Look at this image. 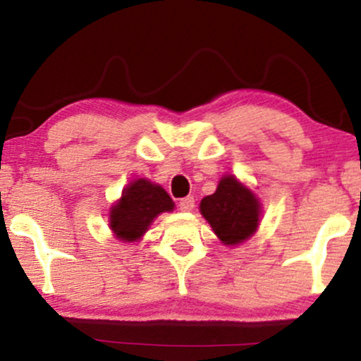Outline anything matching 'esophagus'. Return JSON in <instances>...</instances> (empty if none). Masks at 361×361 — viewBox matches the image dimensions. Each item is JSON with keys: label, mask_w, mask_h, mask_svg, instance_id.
Listing matches in <instances>:
<instances>
[{"label": "esophagus", "mask_w": 361, "mask_h": 361, "mask_svg": "<svg viewBox=\"0 0 361 361\" xmlns=\"http://www.w3.org/2000/svg\"><path fill=\"white\" fill-rule=\"evenodd\" d=\"M178 207H180V211L183 212L193 211V207H195V199H193V197H185V199L180 200Z\"/></svg>", "instance_id": "1"}]
</instances>
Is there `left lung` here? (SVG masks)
Here are the masks:
<instances>
[{"label": "left lung", "instance_id": "left-lung-1", "mask_svg": "<svg viewBox=\"0 0 361 361\" xmlns=\"http://www.w3.org/2000/svg\"><path fill=\"white\" fill-rule=\"evenodd\" d=\"M202 216L224 245H238L259 228L260 204L235 176L221 178L217 190L200 202Z\"/></svg>", "mask_w": 361, "mask_h": 361}]
</instances>
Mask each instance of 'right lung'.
Returning a JSON list of instances; mask_svg holds the SVG:
<instances>
[{
  "label": "right lung",
  "instance_id": "add662e5",
  "mask_svg": "<svg viewBox=\"0 0 361 361\" xmlns=\"http://www.w3.org/2000/svg\"><path fill=\"white\" fill-rule=\"evenodd\" d=\"M173 209L174 202L164 188L140 178L123 188L121 199L111 207L109 226L121 241H137L161 212Z\"/></svg>",
  "mask_w": 361,
  "mask_h": 361
}]
</instances>
